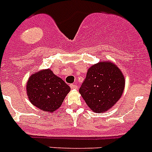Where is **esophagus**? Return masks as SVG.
Wrapping results in <instances>:
<instances>
[{
	"label": "esophagus",
	"instance_id": "obj_1",
	"mask_svg": "<svg viewBox=\"0 0 152 152\" xmlns=\"http://www.w3.org/2000/svg\"><path fill=\"white\" fill-rule=\"evenodd\" d=\"M70 87H71L72 89H78V87H77L76 84H74V83L70 84Z\"/></svg>",
	"mask_w": 152,
	"mask_h": 152
}]
</instances>
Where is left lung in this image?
Returning a JSON list of instances; mask_svg holds the SVG:
<instances>
[{
  "label": "left lung",
  "mask_w": 152,
  "mask_h": 152,
  "mask_svg": "<svg viewBox=\"0 0 152 152\" xmlns=\"http://www.w3.org/2000/svg\"><path fill=\"white\" fill-rule=\"evenodd\" d=\"M125 79L119 68L109 61L91 66L80 88L88 107L94 112H103L115 105L123 94Z\"/></svg>",
  "instance_id": "obj_1"
}]
</instances>
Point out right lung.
Returning a JSON list of instances; mask_svg holds the SVG:
<instances>
[{"mask_svg": "<svg viewBox=\"0 0 152 152\" xmlns=\"http://www.w3.org/2000/svg\"><path fill=\"white\" fill-rule=\"evenodd\" d=\"M30 102L45 112H54L61 105L70 87L50 69L42 70L29 78L26 86Z\"/></svg>", "mask_w": 152, "mask_h": 152, "instance_id": "add662e5", "label": "right lung"}]
</instances>
